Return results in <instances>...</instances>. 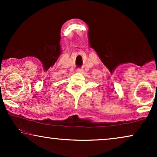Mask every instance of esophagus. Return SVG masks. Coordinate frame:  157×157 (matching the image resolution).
I'll use <instances>...</instances> for the list:
<instances>
[{"mask_svg":"<svg viewBox=\"0 0 157 157\" xmlns=\"http://www.w3.org/2000/svg\"><path fill=\"white\" fill-rule=\"evenodd\" d=\"M77 72L78 73H82L83 71V70L82 69V68H77Z\"/></svg>","mask_w":157,"mask_h":157,"instance_id":"esophagus-1","label":"esophagus"}]
</instances>
